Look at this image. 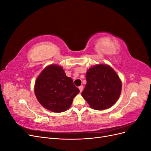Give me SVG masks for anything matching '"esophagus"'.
<instances>
[{"mask_svg":"<svg viewBox=\"0 0 151 151\" xmlns=\"http://www.w3.org/2000/svg\"><path fill=\"white\" fill-rule=\"evenodd\" d=\"M79 90H80V93H81L82 91H83V86H79Z\"/></svg>","mask_w":151,"mask_h":151,"instance_id":"34e87169","label":"esophagus"}]
</instances>
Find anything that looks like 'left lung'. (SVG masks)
<instances>
[{"instance_id": "1", "label": "left lung", "mask_w": 151, "mask_h": 151, "mask_svg": "<svg viewBox=\"0 0 151 151\" xmlns=\"http://www.w3.org/2000/svg\"><path fill=\"white\" fill-rule=\"evenodd\" d=\"M87 83L81 95L90 106L97 110L109 108L116 103L122 91L119 77L107 65H96L88 70Z\"/></svg>"}]
</instances>
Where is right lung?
<instances>
[{
  "mask_svg": "<svg viewBox=\"0 0 151 151\" xmlns=\"http://www.w3.org/2000/svg\"><path fill=\"white\" fill-rule=\"evenodd\" d=\"M35 92L43 107L60 113L70 107L79 89L74 86L72 78L67 77L61 67L51 65L45 68L36 79Z\"/></svg>",
  "mask_w": 151,
  "mask_h": 151,
  "instance_id": "1",
  "label": "right lung"
}]
</instances>
